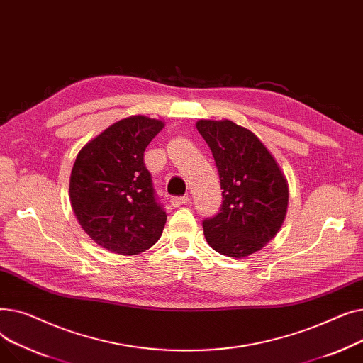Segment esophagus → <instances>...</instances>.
Here are the masks:
<instances>
[{
    "label": "esophagus",
    "mask_w": 363,
    "mask_h": 363,
    "mask_svg": "<svg viewBox=\"0 0 363 363\" xmlns=\"http://www.w3.org/2000/svg\"><path fill=\"white\" fill-rule=\"evenodd\" d=\"M188 201H189V197H172L170 199L172 207H179V206H182V204H185Z\"/></svg>",
    "instance_id": "obj_1"
}]
</instances>
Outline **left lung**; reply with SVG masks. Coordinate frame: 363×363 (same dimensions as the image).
I'll use <instances>...</instances> for the list:
<instances>
[{"label": "left lung", "mask_w": 363, "mask_h": 363, "mask_svg": "<svg viewBox=\"0 0 363 363\" xmlns=\"http://www.w3.org/2000/svg\"><path fill=\"white\" fill-rule=\"evenodd\" d=\"M222 191L219 212L203 220L207 242L230 257H245L269 242L284 222L289 186L275 159L253 132L231 121H200Z\"/></svg>", "instance_id": "1"}]
</instances>
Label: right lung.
<instances>
[{
	"label": "right lung",
	"instance_id": "1",
	"mask_svg": "<svg viewBox=\"0 0 363 363\" xmlns=\"http://www.w3.org/2000/svg\"><path fill=\"white\" fill-rule=\"evenodd\" d=\"M163 122L132 116L108 126L74 160L70 201L84 231L103 249L138 255L156 244L166 223L144 151Z\"/></svg>",
	"mask_w": 363,
	"mask_h": 363
}]
</instances>
